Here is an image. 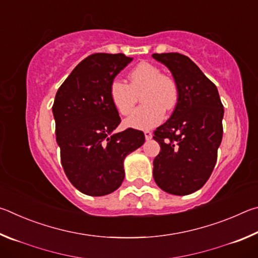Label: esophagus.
<instances>
[{
    "label": "esophagus",
    "instance_id": "esophagus-1",
    "mask_svg": "<svg viewBox=\"0 0 258 258\" xmlns=\"http://www.w3.org/2000/svg\"><path fill=\"white\" fill-rule=\"evenodd\" d=\"M145 137H146V140H151L152 139V133L150 132V131H146Z\"/></svg>",
    "mask_w": 258,
    "mask_h": 258
}]
</instances>
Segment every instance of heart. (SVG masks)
Here are the masks:
<instances>
[{"instance_id": "1", "label": "heart", "mask_w": 258, "mask_h": 258, "mask_svg": "<svg viewBox=\"0 0 258 258\" xmlns=\"http://www.w3.org/2000/svg\"><path fill=\"white\" fill-rule=\"evenodd\" d=\"M128 84L113 80L109 95L120 115L127 116L133 111L141 94L142 106L126 120V125L138 130H149L164 118L165 109L172 110L178 101V85L172 76L161 74L160 69L149 62H140L127 75Z\"/></svg>"}]
</instances>
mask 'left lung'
<instances>
[{
	"label": "left lung",
	"mask_w": 258,
	"mask_h": 258,
	"mask_svg": "<svg viewBox=\"0 0 258 258\" xmlns=\"http://www.w3.org/2000/svg\"><path fill=\"white\" fill-rule=\"evenodd\" d=\"M152 56L172 72L178 85L171 118L154 132L160 145L154 178L167 194L190 195L204 186L215 167L223 137V104L215 84L186 55L169 52Z\"/></svg>",
	"instance_id": "obj_1"
}]
</instances>
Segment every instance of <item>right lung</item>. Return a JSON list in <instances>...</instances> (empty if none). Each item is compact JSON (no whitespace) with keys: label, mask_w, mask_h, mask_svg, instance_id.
Instances as JSON below:
<instances>
[{"label":"right lung","mask_w":258,"mask_h":258,"mask_svg":"<svg viewBox=\"0 0 258 258\" xmlns=\"http://www.w3.org/2000/svg\"><path fill=\"white\" fill-rule=\"evenodd\" d=\"M133 59L94 53L82 60L59 87L52 107L63 171L87 196L109 195L124 180V159L145 143L142 131L112 134L120 117L109 95L113 78Z\"/></svg>","instance_id":"1"}]
</instances>
